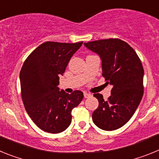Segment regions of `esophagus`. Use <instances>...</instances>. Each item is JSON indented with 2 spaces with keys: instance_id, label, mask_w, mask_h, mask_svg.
Wrapping results in <instances>:
<instances>
[{
  "instance_id": "esophagus-1",
  "label": "esophagus",
  "mask_w": 159,
  "mask_h": 159,
  "mask_svg": "<svg viewBox=\"0 0 159 159\" xmlns=\"http://www.w3.org/2000/svg\"><path fill=\"white\" fill-rule=\"evenodd\" d=\"M84 98H89V97H91L92 96V95H91V94H89V93H87V92H84Z\"/></svg>"
}]
</instances>
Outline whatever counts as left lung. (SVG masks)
I'll use <instances>...</instances> for the list:
<instances>
[{"instance_id":"left-lung-1","label":"left lung","mask_w":159,"mask_h":159,"mask_svg":"<svg viewBox=\"0 0 159 159\" xmlns=\"http://www.w3.org/2000/svg\"><path fill=\"white\" fill-rule=\"evenodd\" d=\"M102 60V76L112 85L111 96L105 101L94 94L99 107L92 114L97 127L104 130L120 128L130 120L143 95V64L137 53L127 42L117 38L84 43Z\"/></svg>"}]
</instances>
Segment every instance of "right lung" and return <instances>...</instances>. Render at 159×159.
Segmentation results:
<instances>
[{
    "instance_id": "right-lung-1",
    "label": "right lung",
    "mask_w": 159,
    "mask_h": 159,
    "mask_svg": "<svg viewBox=\"0 0 159 159\" xmlns=\"http://www.w3.org/2000/svg\"><path fill=\"white\" fill-rule=\"evenodd\" d=\"M78 43L47 41L38 46L24 62L20 73L22 101L29 117L43 131L57 134L71 122V111L84 98L80 91H60V75L65 71Z\"/></svg>"
}]
</instances>
